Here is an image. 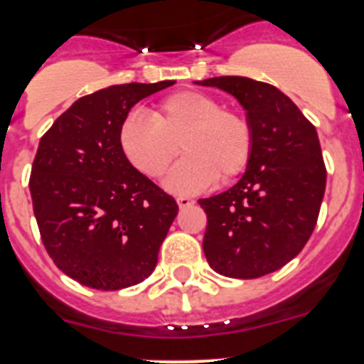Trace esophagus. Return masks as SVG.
Here are the masks:
<instances>
[{"mask_svg": "<svg viewBox=\"0 0 364 364\" xmlns=\"http://www.w3.org/2000/svg\"><path fill=\"white\" fill-rule=\"evenodd\" d=\"M178 205L181 209H185V208H190V205H193V199H190V197H185V196H181V197H178Z\"/></svg>", "mask_w": 364, "mask_h": 364, "instance_id": "1", "label": "esophagus"}]
</instances>
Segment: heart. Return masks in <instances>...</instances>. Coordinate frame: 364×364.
Wrapping results in <instances>:
<instances>
[{"instance_id":"1","label":"heart","mask_w":364,"mask_h":364,"mask_svg":"<svg viewBox=\"0 0 364 364\" xmlns=\"http://www.w3.org/2000/svg\"><path fill=\"white\" fill-rule=\"evenodd\" d=\"M151 117L128 114L119 127V146L132 165L149 178L164 176L181 149L185 156L165 179L171 192L196 193L215 179L230 181L247 167L250 124L241 114L222 109L211 95L178 91L160 100Z\"/></svg>"}]
</instances>
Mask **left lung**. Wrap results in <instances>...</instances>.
I'll list each match as a JSON object with an SVG mask.
<instances>
[{"mask_svg":"<svg viewBox=\"0 0 364 364\" xmlns=\"http://www.w3.org/2000/svg\"><path fill=\"white\" fill-rule=\"evenodd\" d=\"M196 84L236 98L252 130V153L240 181L199 199L208 215L205 259L223 277H264L291 262L317 223L326 192L317 130L271 84L237 75Z\"/></svg>","mask_w":364,"mask_h":364,"instance_id":"8db88e82","label":"left lung"}]
</instances>
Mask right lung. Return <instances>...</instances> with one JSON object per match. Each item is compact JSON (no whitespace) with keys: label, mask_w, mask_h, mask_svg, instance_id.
Returning <instances> with one entry per match:
<instances>
[{"label":"right lung","mask_w":364,"mask_h":364,"mask_svg":"<svg viewBox=\"0 0 364 364\" xmlns=\"http://www.w3.org/2000/svg\"><path fill=\"white\" fill-rule=\"evenodd\" d=\"M174 82L86 95L40 139L29 179L36 223L54 264L86 287L119 291L155 271L178 204L128 161L119 127L137 102Z\"/></svg>","instance_id":"obj_1"}]
</instances>
